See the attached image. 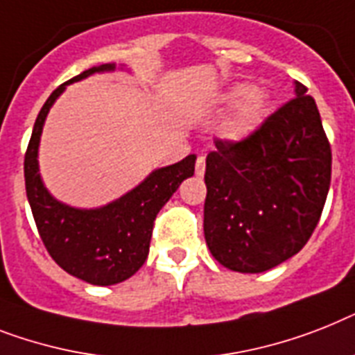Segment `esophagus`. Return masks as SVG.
Returning a JSON list of instances; mask_svg holds the SVG:
<instances>
[{
	"instance_id": "esophagus-1",
	"label": "esophagus",
	"mask_w": 355,
	"mask_h": 355,
	"mask_svg": "<svg viewBox=\"0 0 355 355\" xmlns=\"http://www.w3.org/2000/svg\"><path fill=\"white\" fill-rule=\"evenodd\" d=\"M204 171H206V157H200L197 158V164H195V173H197L198 177H202Z\"/></svg>"
}]
</instances>
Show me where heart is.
<instances>
[{
	"instance_id": "heart-1",
	"label": "heart",
	"mask_w": 355,
	"mask_h": 355,
	"mask_svg": "<svg viewBox=\"0 0 355 355\" xmlns=\"http://www.w3.org/2000/svg\"><path fill=\"white\" fill-rule=\"evenodd\" d=\"M227 105H237L232 120L227 123V135L233 138L248 137L259 128L266 112V94L261 89L250 85H235L224 94Z\"/></svg>"
}]
</instances>
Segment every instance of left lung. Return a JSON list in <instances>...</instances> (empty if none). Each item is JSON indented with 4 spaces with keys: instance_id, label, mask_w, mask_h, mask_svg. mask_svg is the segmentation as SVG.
I'll return each mask as SVG.
<instances>
[{
    "instance_id": "left-lung-1",
    "label": "left lung",
    "mask_w": 355,
    "mask_h": 355,
    "mask_svg": "<svg viewBox=\"0 0 355 355\" xmlns=\"http://www.w3.org/2000/svg\"><path fill=\"white\" fill-rule=\"evenodd\" d=\"M295 82L290 102L243 140H215L206 158L204 237L223 266L261 273L312 237L332 178L318 105Z\"/></svg>"
}]
</instances>
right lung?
Masks as SVG:
<instances>
[{"label":"right lung","mask_w":355,"mask_h":355,"mask_svg":"<svg viewBox=\"0 0 355 355\" xmlns=\"http://www.w3.org/2000/svg\"><path fill=\"white\" fill-rule=\"evenodd\" d=\"M112 69L111 63L93 67L67 83ZM67 83L54 89L36 118L23 164L25 189L37 233L58 266L89 284L111 286L142 268L148 259L155 218L182 180L193 177L197 157L189 155L173 166L153 171L128 195L98 209H76L58 202L37 173V144L49 109Z\"/></svg>","instance_id":"add662e5"}]
</instances>
